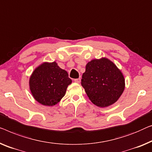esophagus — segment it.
Here are the masks:
<instances>
[{
  "mask_svg": "<svg viewBox=\"0 0 152 152\" xmlns=\"http://www.w3.org/2000/svg\"><path fill=\"white\" fill-rule=\"evenodd\" d=\"M74 81L75 83H80L81 82V79L79 78V79H75V80H74Z\"/></svg>",
  "mask_w": 152,
  "mask_h": 152,
  "instance_id": "1",
  "label": "esophagus"
}]
</instances>
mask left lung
<instances>
[{"label":"left lung","mask_w":152,"mask_h":152,"mask_svg":"<svg viewBox=\"0 0 152 152\" xmlns=\"http://www.w3.org/2000/svg\"><path fill=\"white\" fill-rule=\"evenodd\" d=\"M81 86L92 103L108 107L117 102L125 89L122 72L106 58L92 60L86 66Z\"/></svg>","instance_id":"8db88e82"}]
</instances>
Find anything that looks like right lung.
<instances>
[{
  "label": "right lung",
  "instance_id": "1",
  "mask_svg": "<svg viewBox=\"0 0 152 152\" xmlns=\"http://www.w3.org/2000/svg\"><path fill=\"white\" fill-rule=\"evenodd\" d=\"M71 83L68 72L60 68L56 61L44 62L30 76L29 88L38 103L53 106L60 102Z\"/></svg>",
  "mask_w": 152,
  "mask_h": 152
}]
</instances>
